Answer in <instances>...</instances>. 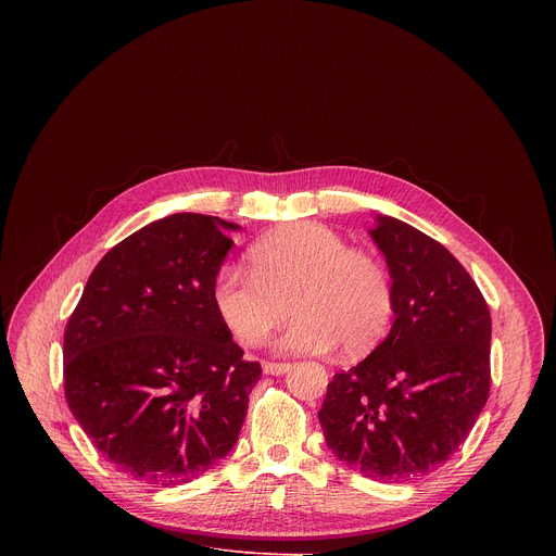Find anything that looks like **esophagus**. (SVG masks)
Returning a JSON list of instances; mask_svg holds the SVG:
<instances>
[{"label":"esophagus","mask_w":556,"mask_h":556,"mask_svg":"<svg viewBox=\"0 0 556 556\" xmlns=\"http://www.w3.org/2000/svg\"><path fill=\"white\" fill-rule=\"evenodd\" d=\"M290 363H264V374H270V376H281L286 371H290Z\"/></svg>","instance_id":"esophagus-1"}]
</instances>
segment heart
<instances>
[{
	"label": "heart",
	"mask_w": 556,
	"mask_h": 556,
	"mask_svg": "<svg viewBox=\"0 0 556 556\" xmlns=\"http://www.w3.org/2000/svg\"><path fill=\"white\" fill-rule=\"evenodd\" d=\"M215 312L244 348L262 345L288 312L296 319L279 348L294 354H365L389 330L393 288L380 260L350 249L316 222L270 230L251 249V270L224 266L213 281Z\"/></svg>",
	"instance_id": "heart-1"
}]
</instances>
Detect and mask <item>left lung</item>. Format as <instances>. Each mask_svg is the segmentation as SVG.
<instances>
[{
	"mask_svg": "<svg viewBox=\"0 0 556 556\" xmlns=\"http://www.w3.org/2000/svg\"><path fill=\"white\" fill-rule=\"evenodd\" d=\"M369 237L393 288L387 339L334 374L319 422L337 459L399 484L466 440L491 389V312L464 266L422 230L376 215Z\"/></svg>",
	"mask_w": 556,
	"mask_h": 556,
	"instance_id": "1",
	"label": "left lung"
}]
</instances>
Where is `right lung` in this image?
<instances>
[{
	"instance_id": "add662e5",
	"label": "right lung",
	"mask_w": 556,
	"mask_h": 556,
	"mask_svg": "<svg viewBox=\"0 0 556 556\" xmlns=\"http://www.w3.org/2000/svg\"><path fill=\"white\" fill-rule=\"evenodd\" d=\"M240 230L174 213L92 270L63 337L65 401L103 457L153 486L187 484L224 459L262 376L213 305Z\"/></svg>"
}]
</instances>
